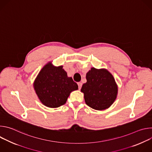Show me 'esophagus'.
Here are the masks:
<instances>
[{"label":"esophagus","instance_id":"1","mask_svg":"<svg viewBox=\"0 0 152 152\" xmlns=\"http://www.w3.org/2000/svg\"><path fill=\"white\" fill-rule=\"evenodd\" d=\"M77 85H78V87H79V89L80 90V88H81V87H82V82H78L77 83Z\"/></svg>","mask_w":152,"mask_h":152}]
</instances>
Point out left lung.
<instances>
[{
    "label": "left lung",
    "instance_id": "left-lung-1",
    "mask_svg": "<svg viewBox=\"0 0 152 152\" xmlns=\"http://www.w3.org/2000/svg\"><path fill=\"white\" fill-rule=\"evenodd\" d=\"M81 91L86 104L93 109L104 110L115 101L118 88L113 75L105 69L91 68L86 75Z\"/></svg>",
    "mask_w": 152,
    "mask_h": 152
}]
</instances>
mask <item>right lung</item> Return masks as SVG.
Returning <instances> with one entry per match:
<instances>
[{
    "mask_svg": "<svg viewBox=\"0 0 152 152\" xmlns=\"http://www.w3.org/2000/svg\"><path fill=\"white\" fill-rule=\"evenodd\" d=\"M34 89L41 102L49 107L66 103L70 93L78 89L72 77H67L62 66H53L50 62L43 67L34 82Z\"/></svg>",
    "mask_w": 152,
    "mask_h": 152,
    "instance_id": "obj_1",
    "label": "right lung"
}]
</instances>
